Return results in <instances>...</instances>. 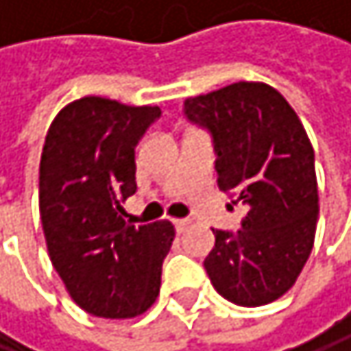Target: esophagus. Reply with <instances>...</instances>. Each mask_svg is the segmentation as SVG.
Returning a JSON list of instances; mask_svg holds the SVG:
<instances>
[{"mask_svg": "<svg viewBox=\"0 0 351 351\" xmlns=\"http://www.w3.org/2000/svg\"><path fill=\"white\" fill-rule=\"evenodd\" d=\"M174 227H177L179 234H183L185 229L189 227V221H185V219H174Z\"/></svg>", "mask_w": 351, "mask_h": 351, "instance_id": "esophagus-1", "label": "esophagus"}]
</instances>
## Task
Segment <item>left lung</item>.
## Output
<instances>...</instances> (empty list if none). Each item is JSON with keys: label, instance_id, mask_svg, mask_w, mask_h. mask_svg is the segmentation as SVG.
Segmentation results:
<instances>
[{"label": "left lung", "instance_id": "obj_1", "mask_svg": "<svg viewBox=\"0 0 351 351\" xmlns=\"http://www.w3.org/2000/svg\"><path fill=\"white\" fill-rule=\"evenodd\" d=\"M185 113L213 132L219 189L248 208L236 234L213 229L206 274L236 305L271 303L293 289L314 248V147L289 101L263 82L189 97Z\"/></svg>", "mask_w": 351, "mask_h": 351}]
</instances>
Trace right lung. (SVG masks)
I'll use <instances>...</instances> for the list:
<instances>
[{
  "label": "right lung",
  "instance_id": "1",
  "mask_svg": "<svg viewBox=\"0 0 351 351\" xmlns=\"http://www.w3.org/2000/svg\"><path fill=\"white\" fill-rule=\"evenodd\" d=\"M160 107L103 97L64 105L48 128L39 160V217L50 261L69 297L99 318H136L149 309L174 225L128 223L136 191L134 147Z\"/></svg>",
  "mask_w": 351,
  "mask_h": 351
}]
</instances>
